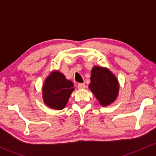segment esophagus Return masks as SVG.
<instances>
[{"mask_svg":"<svg viewBox=\"0 0 156 156\" xmlns=\"http://www.w3.org/2000/svg\"><path fill=\"white\" fill-rule=\"evenodd\" d=\"M86 87V85L85 83H80L78 84V89H84Z\"/></svg>","mask_w":156,"mask_h":156,"instance_id":"obj_1","label":"esophagus"}]
</instances>
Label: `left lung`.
<instances>
[{"instance_id":"8db88e82","label":"left lung","mask_w":156,"mask_h":156,"mask_svg":"<svg viewBox=\"0 0 156 156\" xmlns=\"http://www.w3.org/2000/svg\"><path fill=\"white\" fill-rule=\"evenodd\" d=\"M89 87L101 105H110L117 98L119 82L113 73L105 67L94 66Z\"/></svg>"}]
</instances>
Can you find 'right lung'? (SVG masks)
<instances>
[{"label": "right lung", "mask_w": 156, "mask_h": 156, "mask_svg": "<svg viewBox=\"0 0 156 156\" xmlns=\"http://www.w3.org/2000/svg\"><path fill=\"white\" fill-rule=\"evenodd\" d=\"M73 86V82L66 79L64 74L53 71L44 80L42 87L44 103L51 108L62 110L74 91Z\"/></svg>", "instance_id": "right-lung-1"}]
</instances>
